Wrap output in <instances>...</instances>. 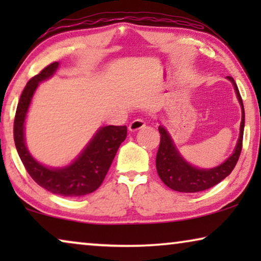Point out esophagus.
<instances>
[{"label": "esophagus", "mask_w": 261, "mask_h": 261, "mask_svg": "<svg viewBox=\"0 0 261 261\" xmlns=\"http://www.w3.org/2000/svg\"><path fill=\"white\" fill-rule=\"evenodd\" d=\"M145 126H146V122L144 120L137 119V120L132 121L129 127H128V129H129L130 132H138V130L142 129V128H144Z\"/></svg>", "instance_id": "esophagus-1"}]
</instances>
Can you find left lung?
<instances>
[{
  "label": "left lung",
  "mask_w": 261,
  "mask_h": 261,
  "mask_svg": "<svg viewBox=\"0 0 261 261\" xmlns=\"http://www.w3.org/2000/svg\"><path fill=\"white\" fill-rule=\"evenodd\" d=\"M227 78L234 85L238 99L241 105L242 119L240 124V137H239L237 147H235L233 154L226 162L219 166L213 167V169H197V167L190 165L183 159V156L177 151L172 139H171L170 134L167 133L165 128L163 126H159L158 128L160 133V145L155 158L156 172H158L163 183L174 191L198 192L213 188L214 185L219 184L221 180L229 176L231 171L234 170L235 165H237L242 149L245 109L237 83L231 77L228 76Z\"/></svg>",
  "instance_id": "8db88e82"
}]
</instances>
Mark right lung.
Listing matches in <instances>:
<instances>
[{"mask_svg":"<svg viewBox=\"0 0 261 261\" xmlns=\"http://www.w3.org/2000/svg\"><path fill=\"white\" fill-rule=\"evenodd\" d=\"M58 66V62L49 64L28 81L17 103L14 120V141L21 162L35 183L52 194L64 197H80L94 192L105 180L117 149L127 137V127L99 128L84 151L69 166L49 169L38 163L24 144V119L38 84L53 76Z\"/></svg>","mask_w":261,"mask_h":261,"instance_id":"right-lung-1","label":"right lung"}]
</instances>
